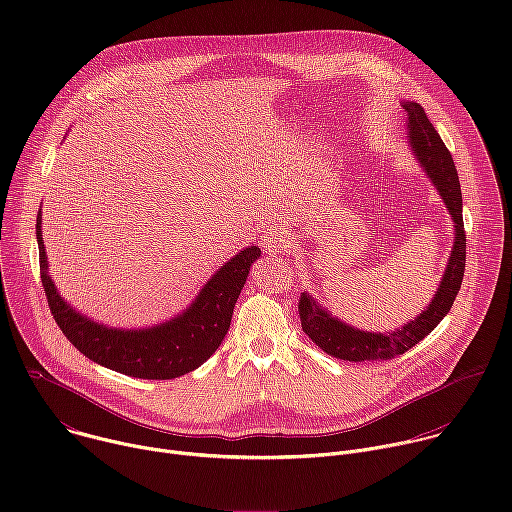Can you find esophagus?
I'll use <instances>...</instances> for the list:
<instances>
[{
    "label": "esophagus",
    "mask_w": 512,
    "mask_h": 512,
    "mask_svg": "<svg viewBox=\"0 0 512 512\" xmlns=\"http://www.w3.org/2000/svg\"><path fill=\"white\" fill-rule=\"evenodd\" d=\"M261 247L265 249V253L269 255H277V253H283L287 249V241H285V235L275 229V227H269L261 233Z\"/></svg>",
    "instance_id": "obj_1"
}]
</instances>
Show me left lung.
I'll return each mask as SVG.
<instances>
[{"mask_svg": "<svg viewBox=\"0 0 512 512\" xmlns=\"http://www.w3.org/2000/svg\"><path fill=\"white\" fill-rule=\"evenodd\" d=\"M409 113V139L413 145V152L417 154L419 162L427 170L429 178L433 180L435 188L440 190L452 218H454V249L446 273L442 277L440 287L435 291V298L431 300L429 308L423 310L413 322L405 324L397 332L389 334H375V332H360L354 330L330 314L322 310L310 296L302 294L298 312L302 320L304 332L312 338L316 346H320L326 354L350 360V362H364V360H389L399 354H405L413 348L419 340H423L437 324L444 320V316L454 306V300L462 287L464 269H466V231H464V218H462V190L456 172V164L452 160L450 150L442 141L440 133L429 123L423 107L419 103L403 105Z\"/></svg>", "mask_w": 512, "mask_h": 512, "instance_id": "1", "label": "left lung"}]
</instances>
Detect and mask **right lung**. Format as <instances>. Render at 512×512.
<instances>
[{
  "mask_svg": "<svg viewBox=\"0 0 512 512\" xmlns=\"http://www.w3.org/2000/svg\"><path fill=\"white\" fill-rule=\"evenodd\" d=\"M40 218L42 214L36 218L40 279L58 328L87 358L111 371L137 379H176L198 369L204 360H208L225 340L251 263L261 255L257 247H249L233 257L216 271L196 302L176 320L139 332L113 330L83 318L56 294V287L48 275Z\"/></svg>",
  "mask_w": 512,
  "mask_h": 512,
  "instance_id": "1",
  "label": "right lung"
}]
</instances>
